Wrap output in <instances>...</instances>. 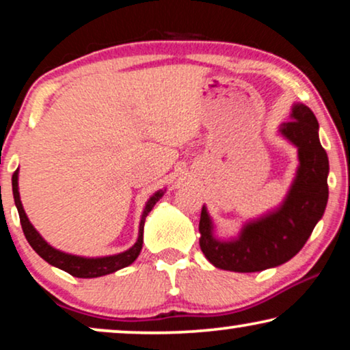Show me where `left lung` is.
<instances>
[{
    "label": "left lung",
    "instance_id": "obj_1",
    "mask_svg": "<svg viewBox=\"0 0 350 350\" xmlns=\"http://www.w3.org/2000/svg\"><path fill=\"white\" fill-rule=\"evenodd\" d=\"M291 121L277 133L298 150V169L277 207L247 219L232 237H219L207 205L199 221V245L215 267L260 272L290 261L312 234L328 202L329 164L319 138V122L303 103L291 105Z\"/></svg>",
    "mask_w": 350,
    "mask_h": 350
}]
</instances>
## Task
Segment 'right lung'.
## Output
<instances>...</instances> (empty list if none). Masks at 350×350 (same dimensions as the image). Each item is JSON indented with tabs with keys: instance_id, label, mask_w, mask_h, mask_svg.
I'll list each match as a JSON object with an SVG mask.
<instances>
[{
	"instance_id": "obj_1",
	"label": "right lung",
	"mask_w": 350,
	"mask_h": 350,
	"mask_svg": "<svg viewBox=\"0 0 350 350\" xmlns=\"http://www.w3.org/2000/svg\"><path fill=\"white\" fill-rule=\"evenodd\" d=\"M165 189L156 191L150 199L146 200L145 207H143L140 224H138V237L135 243L131 248H127L126 252L114 253V255L107 256H79L73 255V253L62 252L59 248L52 247L40 232L36 231V228L33 226L30 219H28L25 210H23L21 193H18V169L14 172L12 175V194H14V202H16L18 217H21V224L25 234L28 243H30L33 250L40 255L46 262H49L51 266L59 267V269L68 272L73 277H79V279H94V277H102L107 274H113L122 267L131 266L133 261L137 260L140 255L142 247H143V228H145V219L148 213L151 212L157 200L164 196Z\"/></svg>"
}]
</instances>
